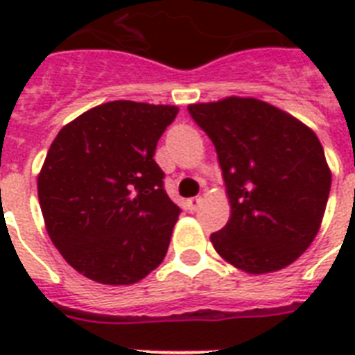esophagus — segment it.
<instances>
[{
  "label": "esophagus",
  "instance_id": "34e87169",
  "mask_svg": "<svg viewBox=\"0 0 355 355\" xmlns=\"http://www.w3.org/2000/svg\"><path fill=\"white\" fill-rule=\"evenodd\" d=\"M200 205H202V199H200V197H193V199H189V202H188L189 210H191V211L199 210Z\"/></svg>",
  "mask_w": 355,
  "mask_h": 355
}]
</instances>
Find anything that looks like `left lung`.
Segmentation results:
<instances>
[{
    "label": "left lung",
    "mask_w": 355,
    "mask_h": 355,
    "mask_svg": "<svg viewBox=\"0 0 355 355\" xmlns=\"http://www.w3.org/2000/svg\"><path fill=\"white\" fill-rule=\"evenodd\" d=\"M216 145L230 219L211 245L248 275L291 265L324 217L331 171L317 134L256 97H225L188 107Z\"/></svg>",
    "instance_id": "left-lung-1"
}]
</instances>
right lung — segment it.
Segmentation results:
<instances>
[{"instance_id": "obj_1", "label": "right lung", "mask_w": 355, "mask_h": 355, "mask_svg": "<svg viewBox=\"0 0 355 355\" xmlns=\"http://www.w3.org/2000/svg\"><path fill=\"white\" fill-rule=\"evenodd\" d=\"M178 107L103 103L60 128L38 173L46 230L86 278L130 286L166 258L180 208L155 149Z\"/></svg>"}]
</instances>
